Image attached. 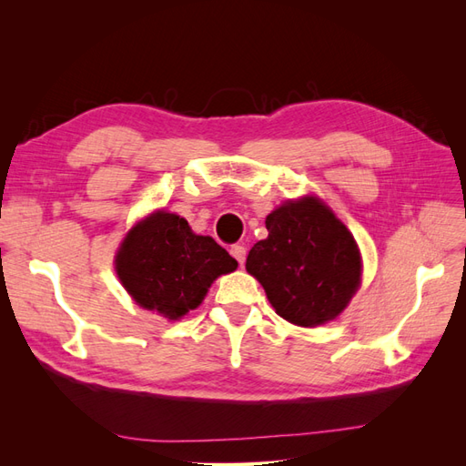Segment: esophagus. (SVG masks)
<instances>
[{"instance_id":"esophagus-1","label":"esophagus","mask_w":466,"mask_h":466,"mask_svg":"<svg viewBox=\"0 0 466 466\" xmlns=\"http://www.w3.org/2000/svg\"><path fill=\"white\" fill-rule=\"evenodd\" d=\"M231 257L243 266V262H245V258H247V248L245 247H241V245H233L231 247Z\"/></svg>"}]
</instances>
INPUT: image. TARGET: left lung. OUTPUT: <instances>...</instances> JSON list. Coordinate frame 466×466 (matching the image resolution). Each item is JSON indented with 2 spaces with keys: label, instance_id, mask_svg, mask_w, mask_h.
Masks as SVG:
<instances>
[{
  "label": "left lung",
  "instance_id": "1",
  "mask_svg": "<svg viewBox=\"0 0 466 466\" xmlns=\"http://www.w3.org/2000/svg\"><path fill=\"white\" fill-rule=\"evenodd\" d=\"M266 229L248 252L247 272L276 313L307 329L340 315L361 284V255L334 211L317 196H303L268 214Z\"/></svg>",
  "mask_w": 466,
  "mask_h": 466
}]
</instances>
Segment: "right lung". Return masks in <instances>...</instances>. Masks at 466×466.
<instances>
[{"instance_id":"add662e5","label":"right lung","mask_w":466,"mask_h":466,"mask_svg":"<svg viewBox=\"0 0 466 466\" xmlns=\"http://www.w3.org/2000/svg\"><path fill=\"white\" fill-rule=\"evenodd\" d=\"M115 264L132 299L168 320L185 317L214 279L237 270V260L214 238L196 235L185 218L165 209L134 225Z\"/></svg>"}]
</instances>
